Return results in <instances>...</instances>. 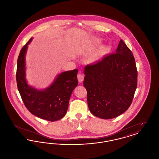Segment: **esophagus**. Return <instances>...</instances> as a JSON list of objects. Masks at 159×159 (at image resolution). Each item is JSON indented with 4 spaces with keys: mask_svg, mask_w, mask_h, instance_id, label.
<instances>
[{
    "mask_svg": "<svg viewBox=\"0 0 159 159\" xmlns=\"http://www.w3.org/2000/svg\"><path fill=\"white\" fill-rule=\"evenodd\" d=\"M77 79H78V81L79 83H82L84 80V76L82 74L79 73L77 76Z\"/></svg>",
    "mask_w": 159,
    "mask_h": 159,
    "instance_id": "1",
    "label": "esophagus"
}]
</instances>
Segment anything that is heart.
Segmentation results:
<instances>
[{"label":"heart","mask_w":159,"mask_h":159,"mask_svg":"<svg viewBox=\"0 0 159 159\" xmlns=\"http://www.w3.org/2000/svg\"><path fill=\"white\" fill-rule=\"evenodd\" d=\"M101 41L100 40L97 39V40H95V43L96 44H99L101 43ZM109 51H110V48L108 46H102V47H101L99 49L98 52L91 58V62H95V61L98 60L101 57H102V56L106 55V53H108L109 52Z\"/></svg>","instance_id":"b5f03b06"}]
</instances>
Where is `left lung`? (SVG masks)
<instances>
[{
    "label": "left lung",
    "mask_w": 159,
    "mask_h": 159,
    "mask_svg": "<svg viewBox=\"0 0 159 159\" xmlns=\"http://www.w3.org/2000/svg\"><path fill=\"white\" fill-rule=\"evenodd\" d=\"M84 75L83 85L93 115L110 119L128 109L137 87L138 71L134 55L122 40L116 53L87 65Z\"/></svg>",
    "instance_id": "1"
}]
</instances>
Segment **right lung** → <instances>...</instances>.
<instances>
[{"mask_svg":"<svg viewBox=\"0 0 159 159\" xmlns=\"http://www.w3.org/2000/svg\"><path fill=\"white\" fill-rule=\"evenodd\" d=\"M31 40L32 38L23 46L18 58L16 73L18 89L24 105L31 113L48 121L60 120L67 113L71 93L78 84V70L61 73L43 91L29 86L25 77V55Z\"/></svg>","mask_w":159,"mask_h":159,"instance_id":"add662e5","label":"right lung"}]
</instances>
